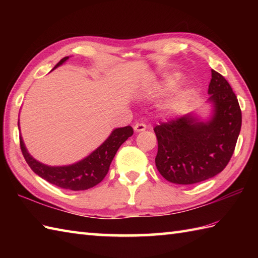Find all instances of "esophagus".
I'll use <instances>...</instances> for the list:
<instances>
[{"label": "esophagus", "instance_id": "obj_1", "mask_svg": "<svg viewBox=\"0 0 258 258\" xmlns=\"http://www.w3.org/2000/svg\"><path fill=\"white\" fill-rule=\"evenodd\" d=\"M146 128L147 127H146V125L144 123H138V124H135V126H134L135 132H143V131H145Z\"/></svg>", "mask_w": 258, "mask_h": 258}]
</instances>
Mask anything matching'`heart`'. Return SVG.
<instances>
[{
	"label": "heart",
	"instance_id": "heart-1",
	"mask_svg": "<svg viewBox=\"0 0 258 258\" xmlns=\"http://www.w3.org/2000/svg\"><path fill=\"white\" fill-rule=\"evenodd\" d=\"M180 78H182V76H180L179 73H174L172 75H169L163 82H161V84L158 85V89L164 92L172 90L178 84ZM191 95H193V91L190 89H180L179 91L175 93L171 100H169V108L174 112L179 111V109L183 108L185 104L189 101Z\"/></svg>",
	"mask_w": 258,
	"mask_h": 258
}]
</instances>
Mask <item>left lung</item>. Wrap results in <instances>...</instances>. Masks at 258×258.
Returning <instances> with one entry per match:
<instances>
[{
    "label": "left lung",
    "instance_id": "1",
    "mask_svg": "<svg viewBox=\"0 0 258 258\" xmlns=\"http://www.w3.org/2000/svg\"><path fill=\"white\" fill-rule=\"evenodd\" d=\"M207 103L210 117L194 113L154 127L158 151L155 164L168 182L189 185L221 173L234 153L242 126L237 97L223 76L212 70Z\"/></svg>",
    "mask_w": 258,
    "mask_h": 258
}]
</instances>
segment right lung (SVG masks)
I'll use <instances>...</instances> for the list:
<instances>
[{
	"instance_id": "right-lung-1",
	"label": "right lung",
	"mask_w": 258,
	"mask_h": 258,
	"mask_svg": "<svg viewBox=\"0 0 258 258\" xmlns=\"http://www.w3.org/2000/svg\"><path fill=\"white\" fill-rule=\"evenodd\" d=\"M69 57L70 56H65L62 58L54 69L67 62ZM132 135L133 128L131 126L115 128L104 141V143L98 146L95 151H93L89 156L71 165L64 166H50L36 161L27 152L22 136H20V145L26 163L38 176L61 188L84 190L102 182L103 178L106 176L109 165L119 146Z\"/></svg>"
}]
</instances>
